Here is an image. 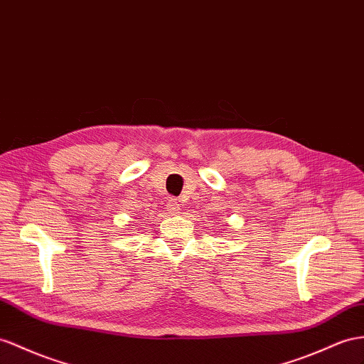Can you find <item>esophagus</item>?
I'll return each instance as SVG.
<instances>
[{
  "label": "esophagus",
  "mask_w": 364,
  "mask_h": 364,
  "mask_svg": "<svg viewBox=\"0 0 364 364\" xmlns=\"http://www.w3.org/2000/svg\"><path fill=\"white\" fill-rule=\"evenodd\" d=\"M167 210H169L171 213H180V203H178V200L176 198H173V197H171L169 200H167Z\"/></svg>",
  "instance_id": "34e87169"
}]
</instances>
